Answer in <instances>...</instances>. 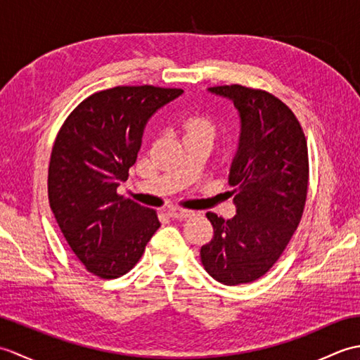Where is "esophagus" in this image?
Wrapping results in <instances>:
<instances>
[{
	"label": "esophagus",
	"mask_w": 360,
	"mask_h": 360,
	"mask_svg": "<svg viewBox=\"0 0 360 360\" xmlns=\"http://www.w3.org/2000/svg\"><path fill=\"white\" fill-rule=\"evenodd\" d=\"M168 215H170L172 218H176V219H186V218H192L195 213L192 210H184V209L173 207V209L168 210Z\"/></svg>",
	"instance_id": "1"
}]
</instances>
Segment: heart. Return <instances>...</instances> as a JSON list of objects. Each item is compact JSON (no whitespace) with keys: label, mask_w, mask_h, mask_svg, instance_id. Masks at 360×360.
I'll return each instance as SVG.
<instances>
[{"label":"heart","mask_w":360,"mask_h":360,"mask_svg":"<svg viewBox=\"0 0 360 360\" xmlns=\"http://www.w3.org/2000/svg\"><path fill=\"white\" fill-rule=\"evenodd\" d=\"M186 136H205L213 141V137L217 134L215 124L209 117H192L186 122L184 125Z\"/></svg>","instance_id":"b5f03b06"}]
</instances>
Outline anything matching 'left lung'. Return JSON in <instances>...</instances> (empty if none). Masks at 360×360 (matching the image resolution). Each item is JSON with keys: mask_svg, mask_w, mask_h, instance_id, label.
<instances>
[{"mask_svg": "<svg viewBox=\"0 0 360 360\" xmlns=\"http://www.w3.org/2000/svg\"><path fill=\"white\" fill-rule=\"evenodd\" d=\"M207 91L233 103L240 139L229 172L236 215L207 213L213 238L201 262L217 281L236 286L263 277L292 238L308 193V147L294 112L275 96L241 85Z\"/></svg>", "mask_w": 360, "mask_h": 360, "instance_id": "1", "label": "left lung"}]
</instances>
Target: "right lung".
Wrapping results in <instances>:
<instances>
[{
  "label": "right lung",
  "instance_id": "right-lung-1",
  "mask_svg": "<svg viewBox=\"0 0 360 360\" xmlns=\"http://www.w3.org/2000/svg\"><path fill=\"white\" fill-rule=\"evenodd\" d=\"M184 91L116 86L85 98L53 143L48 195L72 252L101 278H117L139 262L160 227L156 212L117 195L141 150L150 117Z\"/></svg>",
  "mask_w": 360,
  "mask_h": 360
}]
</instances>
